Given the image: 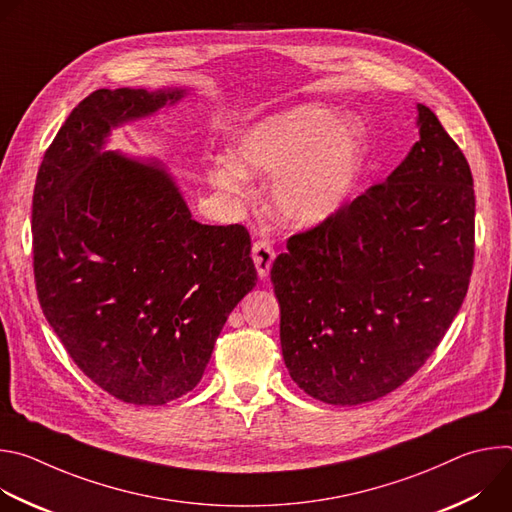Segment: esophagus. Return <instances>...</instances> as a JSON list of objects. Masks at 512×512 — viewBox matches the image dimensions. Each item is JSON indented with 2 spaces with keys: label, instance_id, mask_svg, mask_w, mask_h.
Instances as JSON below:
<instances>
[{
  "label": "esophagus",
  "instance_id": "1",
  "mask_svg": "<svg viewBox=\"0 0 512 512\" xmlns=\"http://www.w3.org/2000/svg\"><path fill=\"white\" fill-rule=\"evenodd\" d=\"M273 259H275V251H273L269 241H255L253 243V261H255L259 277H267L269 275Z\"/></svg>",
  "mask_w": 512,
  "mask_h": 512
}]
</instances>
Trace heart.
<instances>
[{"label":"heart","mask_w":512,"mask_h":512,"mask_svg":"<svg viewBox=\"0 0 512 512\" xmlns=\"http://www.w3.org/2000/svg\"><path fill=\"white\" fill-rule=\"evenodd\" d=\"M360 162V129L324 105H304L245 131L229 164H212L214 188L243 196L241 176H275L271 204L281 221L320 223L350 194Z\"/></svg>","instance_id":"heart-1"}]
</instances>
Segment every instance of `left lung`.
I'll list each match as a JSON object with an SVG mask.
<instances>
[{"label":"left lung","instance_id":"8db88e82","mask_svg":"<svg viewBox=\"0 0 512 512\" xmlns=\"http://www.w3.org/2000/svg\"><path fill=\"white\" fill-rule=\"evenodd\" d=\"M373 184L291 235L271 267L289 377L310 397L352 407L411 379L446 336L474 267V180L435 113Z\"/></svg>","mask_w":512,"mask_h":512}]
</instances>
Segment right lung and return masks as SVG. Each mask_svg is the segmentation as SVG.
I'll return each instance as SVG.
<instances>
[{
    "label": "right lung",
    "mask_w": 512,
    "mask_h": 512,
    "mask_svg": "<svg viewBox=\"0 0 512 512\" xmlns=\"http://www.w3.org/2000/svg\"><path fill=\"white\" fill-rule=\"evenodd\" d=\"M182 97L91 93L46 150L32 198L42 312L77 367L133 405L190 393L257 281L243 225L192 221L164 168L103 150L111 127Z\"/></svg>",
    "instance_id": "1"
}]
</instances>
